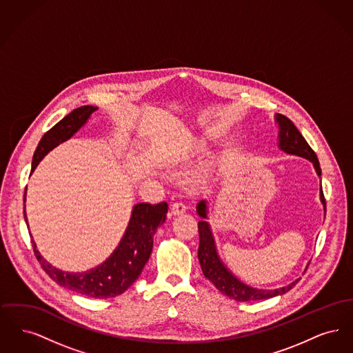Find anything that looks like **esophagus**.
I'll return each mask as SVG.
<instances>
[{"mask_svg":"<svg viewBox=\"0 0 353 353\" xmlns=\"http://www.w3.org/2000/svg\"><path fill=\"white\" fill-rule=\"evenodd\" d=\"M185 210H186V205H185L184 202H174V203H172V206H170V213H172L173 216L183 214V213H185Z\"/></svg>","mask_w":353,"mask_h":353,"instance_id":"34e87169","label":"esophagus"}]
</instances>
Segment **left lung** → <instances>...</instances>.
<instances>
[{
    "label": "left lung",
    "mask_w": 353,
    "mask_h": 353,
    "mask_svg": "<svg viewBox=\"0 0 353 353\" xmlns=\"http://www.w3.org/2000/svg\"><path fill=\"white\" fill-rule=\"evenodd\" d=\"M275 121L279 128V148L285 153L296 154L310 160L318 176H321L319 160L316 153L308 145L303 134L298 131L295 124L288 118H285L282 114H276ZM320 201L324 205L325 212V199L323 194V190L320 189ZM197 213L201 217L199 221V234H200V246H199V261L201 265L203 275L216 285V288L223 295L229 296L230 299H234L236 302H252V301H262L269 299L278 295H283L287 291H290L294 285L298 283V281L292 282L291 285L275 288V290H258L250 285H245L241 282L236 276L232 274V271L226 269V266L219 259L216 242L212 234L210 226L208 223L206 217V201L199 202L197 205Z\"/></svg>",
    "instance_id": "obj_1"
}]
</instances>
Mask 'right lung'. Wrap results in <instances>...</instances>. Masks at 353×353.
Wrapping results in <instances>:
<instances>
[{"label": "right lung", "instance_id": "add662e5", "mask_svg": "<svg viewBox=\"0 0 353 353\" xmlns=\"http://www.w3.org/2000/svg\"><path fill=\"white\" fill-rule=\"evenodd\" d=\"M97 110L98 108L92 105H82L75 108L43 134L34 152L32 172L52 148L66 141L75 134ZM25 200L26 194L23 196V202ZM167 213V202L154 205L141 202L134 205L128 228L115 252L101 265L84 272H66L51 266L37 250V245L32 236L34 254L42 269L45 270V272L55 283L95 299L114 298L123 294L141 274L151 255L153 235L157 228L165 222ZM23 217L28 225L25 205Z\"/></svg>", "mask_w": 353, "mask_h": 353}]
</instances>
